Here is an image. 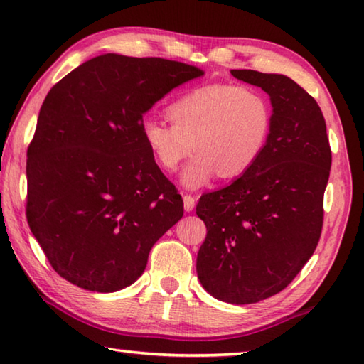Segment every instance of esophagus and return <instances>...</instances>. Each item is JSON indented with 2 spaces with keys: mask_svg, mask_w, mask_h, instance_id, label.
<instances>
[{
  "mask_svg": "<svg viewBox=\"0 0 364 364\" xmlns=\"http://www.w3.org/2000/svg\"><path fill=\"white\" fill-rule=\"evenodd\" d=\"M193 208H195V198H193V196H190V195L183 196V209H186L187 213H192Z\"/></svg>",
  "mask_w": 364,
  "mask_h": 364,
  "instance_id": "obj_1",
  "label": "esophagus"
}]
</instances>
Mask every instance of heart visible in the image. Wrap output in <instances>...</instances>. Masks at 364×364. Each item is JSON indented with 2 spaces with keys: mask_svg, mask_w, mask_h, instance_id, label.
Returning <instances> with one entry per match:
<instances>
[{
  "mask_svg": "<svg viewBox=\"0 0 364 364\" xmlns=\"http://www.w3.org/2000/svg\"><path fill=\"white\" fill-rule=\"evenodd\" d=\"M172 126L146 119L140 137L164 171L174 172L193 150L182 171L183 187L200 188L215 176L246 174L262 156L273 126L272 102L264 91L246 85L213 82L195 87L166 110Z\"/></svg>",
  "mask_w": 364,
  "mask_h": 364,
  "instance_id": "b5f03b06",
  "label": "heart"
}]
</instances>
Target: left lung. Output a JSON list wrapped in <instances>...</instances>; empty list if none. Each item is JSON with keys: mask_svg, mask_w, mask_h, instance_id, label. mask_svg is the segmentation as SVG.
Returning a JSON list of instances; mask_svg holds the SVG:
<instances>
[{"mask_svg": "<svg viewBox=\"0 0 364 364\" xmlns=\"http://www.w3.org/2000/svg\"><path fill=\"white\" fill-rule=\"evenodd\" d=\"M232 75L270 95L273 126L246 174L200 198L208 235L196 273L213 297L245 305L283 291L315 252L331 146L320 105L296 81L254 70Z\"/></svg>", "mask_w": 364, "mask_h": 364, "instance_id": "1", "label": "left lung"}]
</instances>
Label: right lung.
Listing matches in <instances>:
<instances>
[{
	"mask_svg": "<svg viewBox=\"0 0 364 364\" xmlns=\"http://www.w3.org/2000/svg\"><path fill=\"white\" fill-rule=\"evenodd\" d=\"M201 75L159 57L102 54L48 92L27 151V220L67 282L94 292L126 288L182 219V196L140 126L159 99Z\"/></svg>",
	"mask_w": 364,
	"mask_h": 364,
	"instance_id": "obj_1",
	"label": "right lung"
}]
</instances>
